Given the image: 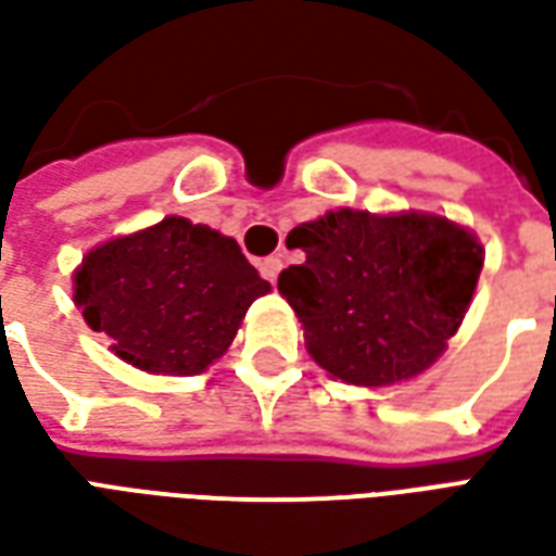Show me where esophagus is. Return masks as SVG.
Returning <instances> with one entry per match:
<instances>
[{"label": "esophagus", "mask_w": 556, "mask_h": 556, "mask_svg": "<svg viewBox=\"0 0 556 556\" xmlns=\"http://www.w3.org/2000/svg\"><path fill=\"white\" fill-rule=\"evenodd\" d=\"M258 270H262V277H265L267 282H277L279 270H282V258H279V255H267V258L258 262Z\"/></svg>", "instance_id": "34e87169"}]
</instances>
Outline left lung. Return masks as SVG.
I'll list each match as a JSON object with an SVG mask.
<instances>
[{
    "label": "left lung",
    "instance_id": "8db88e82",
    "mask_svg": "<svg viewBox=\"0 0 556 556\" xmlns=\"http://www.w3.org/2000/svg\"><path fill=\"white\" fill-rule=\"evenodd\" d=\"M289 241L306 262L286 267L277 289L313 361L345 384H396L431 366L482 270L473 235L431 214L342 207L291 229Z\"/></svg>",
    "mask_w": 556,
    "mask_h": 556
}]
</instances>
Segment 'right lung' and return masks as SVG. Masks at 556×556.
I'll return each instance as SVG.
<instances>
[{
  "instance_id": "add662e5",
  "label": "right lung",
  "mask_w": 556,
  "mask_h": 556,
  "mask_svg": "<svg viewBox=\"0 0 556 556\" xmlns=\"http://www.w3.org/2000/svg\"><path fill=\"white\" fill-rule=\"evenodd\" d=\"M74 298L91 330L154 375H199L223 357L255 298L270 286L235 238L166 217L83 258Z\"/></svg>"
}]
</instances>
